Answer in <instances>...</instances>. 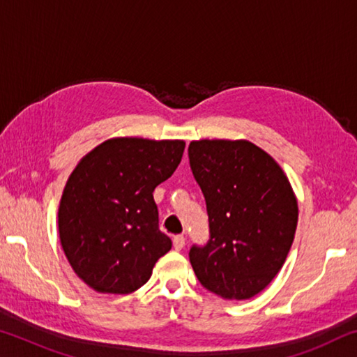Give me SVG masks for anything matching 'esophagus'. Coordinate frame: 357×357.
Wrapping results in <instances>:
<instances>
[{"label": "esophagus", "instance_id": "34e87169", "mask_svg": "<svg viewBox=\"0 0 357 357\" xmlns=\"http://www.w3.org/2000/svg\"><path fill=\"white\" fill-rule=\"evenodd\" d=\"M173 245H174V249H176V250L184 249L185 238L181 236V234H178V236H174V238H173Z\"/></svg>", "mask_w": 357, "mask_h": 357}]
</instances>
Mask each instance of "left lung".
I'll return each mask as SVG.
<instances>
[{
  "label": "left lung",
  "mask_w": 357,
  "mask_h": 357,
  "mask_svg": "<svg viewBox=\"0 0 357 357\" xmlns=\"http://www.w3.org/2000/svg\"><path fill=\"white\" fill-rule=\"evenodd\" d=\"M206 200L209 241L192 245L202 285L223 299H250L279 274L298 227V200L280 165L247 140L189 144Z\"/></svg>",
  "instance_id": "1"
}]
</instances>
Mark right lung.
<instances>
[{
	"label": "right lung",
	"instance_id": "right-lung-1",
	"mask_svg": "<svg viewBox=\"0 0 357 357\" xmlns=\"http://www.w3.org/2000/svg\"><path fill=\"white\" fill-rule=\"evenodd\" d=\"M183 140L110 138L78 162L63 190L58 229L74 273L99 293L129 294L172 249L153 192L176 170Z\"/></svg>",
	"mask_w": 357,
	"mask_h": 357
}]
</instances>
